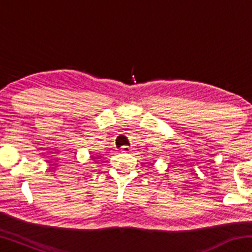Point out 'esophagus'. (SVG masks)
Listing matches in <instances>:
<instances>
[{"label": "esophagus", "instance_id": "obj_1", "mask_svg": "<svg viewBox=\"0 0 252 252\" xmlns=\"http://www.w3.org/2000/svg\"><path fill=\"white\" fill-rule=\"evenodd\" d=\"M121 151L125 152V153H127V152L131 151V148L129 146H123L122 149H121Z\"/></svg>", "mask_w": 252, "mask_h": 252}]
</instances>
